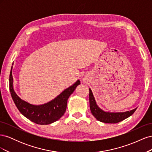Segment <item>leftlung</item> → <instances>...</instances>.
Segmentation results:
<instances>
[{
	"mask_svg": "<svg viewBox=\"0 0 152 152\" xmlns=\"http://www.w3.org/2000/svg\"><path fill=\"white\" fill-rule=\"evenodd\" d=\"M89 106L93 115L98 121L104 123L115 124L128 118L134 113L136 108L130 111L124 112H105L100 108L96 102L95 98L91 89L89 88Z\"/></svg>",
	"mask_w": 152,
	"mask_h": 152,
	"instance_id": "8db88e82",
	"label": "left lung"
}]
</instances>
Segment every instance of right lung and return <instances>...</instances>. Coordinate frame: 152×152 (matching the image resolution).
<instances>
[{"mask_svg": "<svg viewBox=\"0 0 152 152\" xmlns=\"http://www.w3.org/2000/svg\"><path fill=\"white\" fill-rule=\"evenodd\" d=\"M12 70V66L10 75V90L14 102L23 115L40 125H47L59 120L65 113L68 98L77 86L80 84V81L78 80L50 102L42 104H33L22 99L16 93L13 87Z\"/></svg>", "mask_w": 152, "mask_h": 152, "instance_id": "right-lung-1", "label": "right lung"}]
</instances>
